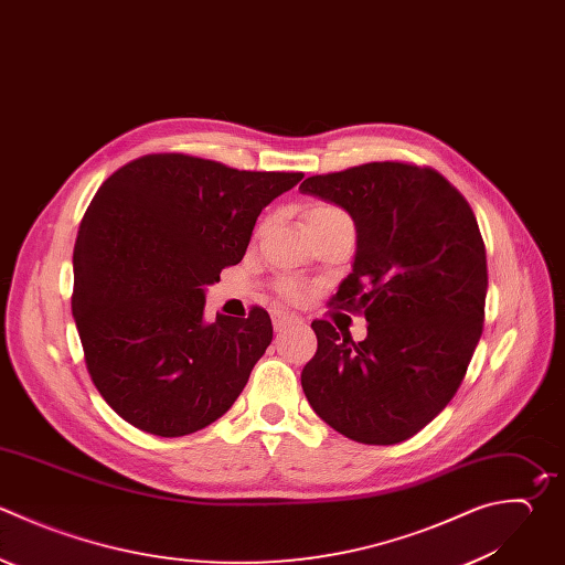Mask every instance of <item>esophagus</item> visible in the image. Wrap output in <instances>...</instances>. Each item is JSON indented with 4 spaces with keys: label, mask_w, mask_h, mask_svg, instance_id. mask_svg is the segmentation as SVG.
<instances>
[{
    "label": "esophagus",
    "mask_w": 565,
    "mask_h": 565,
    "mask_svg": "<svg viewBox=\"0 0 565 565\" xmlns=\"http://www.w3.org/2000/svg\"><path fill=\"white\" fill-rule=\"evenodd\" d=\"M271 322H274V329H276V331H285L287 327H291V324L298 322V316L287 313V311H274V313H271Z\"/></svg>",
    "instance_id": "esophagus-1"
}]
</instances>
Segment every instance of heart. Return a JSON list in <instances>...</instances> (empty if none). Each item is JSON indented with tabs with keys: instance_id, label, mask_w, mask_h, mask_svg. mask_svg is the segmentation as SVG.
I'll use <instances>...</instances> for the list:
<instances>
[{
	"instance_id": "heart-1",
	"label": "heart",
	"mask_w": 565,
	"mask_h": 565,
	"mask_svg": "<svg viewBox=\"0 0 565 565\" xmlns=\"http://www.w3.org/2000/svg\"><path fill=\"white\" fill-rule=\"evenodd\" d=\"M335 216H344V214H342L338 207H333V205L316 203V205H311L309 212H307V223H311V221H322V218H335ZM278 291H280L287 300H298V298H302V287H300L298 282H294V280H282V282H278Z\"/></svg>"
}]
</instances>
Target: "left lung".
Returning <instances> with one entry per match:
<instances>
[{"label":"left lung","instance_id":"1","mask_svg":"<svg viewBox=\"0 0 565 565\" xmlns=\"http://www.w3.org/2000/svg\"><path fill=\"white\" fill-rule=\"evenodd\" d=\"M300 192L353 218L355 260L333 302L369 324L353 342L313 320L318 351L302 391L344 437L404 441L452 399L481 338L488 269L477 218L441 174L395 161L309 177Z\"/></svg>","mask_w":565,"mask_h":565}]
</instances>
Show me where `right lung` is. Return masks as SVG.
<instances>
[{
    "label": "right lung",
    "mask_w": 565,
    "mask_h": 565,
    "mask_svg": "<svg viewBox=\"0 0 565 565\" xmlns=\"http://www.w3.org/2000/svg\"><path fill=\"white\" fill-rule=\"evenodd\" d=\"M302 177L148 154L99 188L75 243L73 316L88 373L126 422L181 437L236 402L271 320L254 307L205 322V287L243 260L263 207Z\"/></svg>",
    "instance_id": "obj_1"
}]
</instances>
